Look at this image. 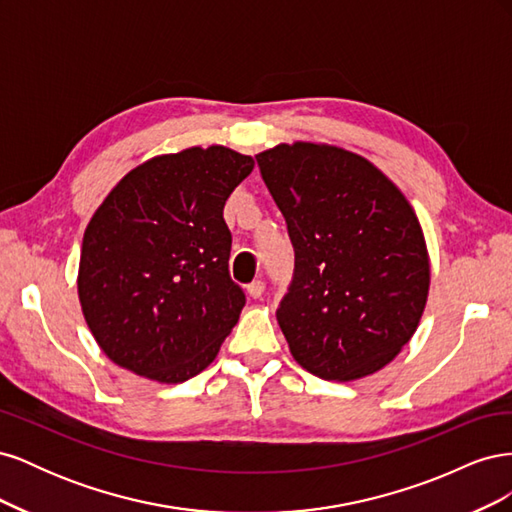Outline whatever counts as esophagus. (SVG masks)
<instances>
[{
	"label": "esophagus",
	"instance_id": "esophagus-1",
	"mask_svg": "<svg viewBox=\"0 0 512 512\" xmlns=\"http://www.w3.org/2000/svg\"><path fill=\"white\" fill-rule=\"evenodd\" d=\"M262 292H265V282L254 280L252 284H247V294H250L252 299H260Z\"/></svg>",
	"mask_w": 512,
	"mask_h": 512
}]
</instances>
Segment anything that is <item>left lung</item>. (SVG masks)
Segmentation results:
<instances>
[{
    "instance_id": "left-lung-1",
    "label": "left lung",
    "mask_w": 512,
    "mask_h": 512,
    "mask_svg": "<svg viewBox=\"0 0 512 512\" xmlns=\"http://www.w3.org/2000/svg\"><path fill=\"white\" fill-rule=\"evenodd\" d=\"M294 247L277 322L303 369L356 380L391 363L414 335L429 256L406 196L352 151L294 143L256 156Z\"/></svg>"
}]
</instances>
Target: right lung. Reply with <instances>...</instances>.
Masks as SVG:
<instances>
[{"mask_svg": "<svg viewBox=\"0 0 512 512\" xmlns=\"http://www.w3.org/2000/svg\"><path fill=\"white\" fill-rule=\"evenodd\" d=\"M252 168L228 147H192L136 166L104 198L83 237L79 299L113 363L177 384L220 352L245 305L224 205Z\"/></svg>", "mask_w": 512, "mask_h": 512, "instance_id": "1", "label": "right lung"}]
</instances>
